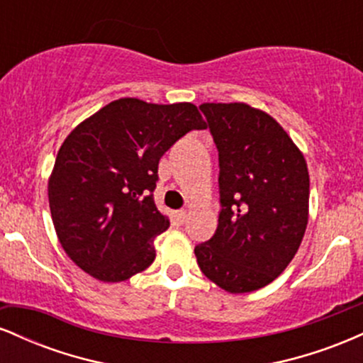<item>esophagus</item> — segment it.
<instances>
[{
  "label": "esophagus",
  "mask_w": 363,
  "mask_h": 363,
  "mask_svg": "<svg viewBox=\"0 0 363 363\" xmlns=\"http://www.w3.org/2000/svg\"><path fill=\"white\" fill-rule=\"evenodd\" d=\"M176 218H177L179 223H184L186 218H187V211H186V210H179V211H176Z\"/></svg>",
  "instance_id": "obj_1"
}]
</instances>
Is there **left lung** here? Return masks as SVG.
Returning <instances> with one entry per match:
<instances>
[{"label":"left lung","mask_w":363,"mask_h":363,"mask_svg":"<svg viewBox=\"0 0 363 363\" xmlns=\"http://www.w3.org/2000/svg\"><path fill=\"white\" fill-rule=\"evenodd\" d=\"M218 150L222 211L194 247L206 278L230 294L259 290L285 272L309 222L306 158L272 116L244 102L199 106Z\"/></svg>","instance_id":"left-lung-1"}]
</instances>
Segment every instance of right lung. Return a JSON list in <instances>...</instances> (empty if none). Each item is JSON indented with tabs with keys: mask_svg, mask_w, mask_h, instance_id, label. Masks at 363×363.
Here are the masks:
<instances>
[{
	"mask_svg": "<svg viewBox=\"0 0 363 363\" xmlns=\"http://www.w3.org/2000/svg\"><path fill=\"white\" fill-rule=\"evenodd\" d=\"M189 102L119 99L66 136L49 177L57 239L78 268L118 283L155 259L153 239L169 228L153 189L158 162L191 129H205Z\"/></svg>",
	"mask_w": 363,
	"mask_h": 363,
	"instance_id": "1",
	"label": "right lung"
}]
</instances>
